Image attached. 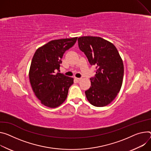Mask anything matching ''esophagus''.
Returning a JSON list of instances; mask_svg holds the SVG:
<instances>
[{
    "mask_svg": "<svg viewBox=\"0 0 151 151\" xmlns=\"http://www.w3.org/2000/svg\"><path fill=\"white\" fill-rule=\"evenodd\" d=\"M75 80H76L77 82L80 81H81V78H75Z\"/></svg>",
    "mask_w": 151,
    "mask_h": 151,
    "instance_id": "obj_1",
    "label": "esophagus"
}]
</instances>
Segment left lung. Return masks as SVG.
<instances>
[{
	"instance_id": "8db88e82",
	"label": "left lung",
	"mask_w": 151,
	"mask_h": 151,
	"mask_svg": "<svg viewBox=\"0 0 151 151\" xmlns=\"http://www.w3.org/2000/svg\"><path fill=\"white\" fill-rule=\"evenodd\" d=\"M78 41L79 49L96 68L95 76L90 78L91 87L85 91L86 97L91 105L105 106L121 88L124 73L122 60L115 46L102 38L85 36Z\"/></svg>"
}]
</instances>
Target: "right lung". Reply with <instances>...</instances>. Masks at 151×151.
I'll list each match as a JSON object with an SVG mask.
<instances>
[{"label":"right lung","instance_id":"add662e5","mask_svg":"<svg viewBox=\"0 0 151 151\" xmlns=\"http://www.w3.org/2000/svg\"><path fill=\"white\" fill-rule=\"evenodd\" d=\"M77 38L50 41L34 55L29 73L30 83L37 98L46 106L55 108L62 104L73 84V78L55 72L60 70L64 53L75 45Z\"/></svg>","mask_w":151,"mask_h":151}]
</instances>
